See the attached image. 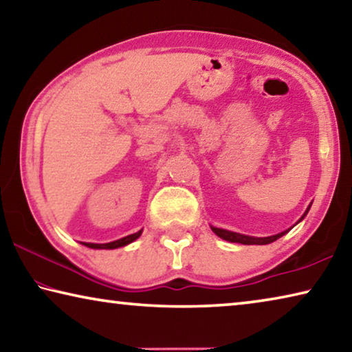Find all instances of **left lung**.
<instances>
[{
    "instance_id": "obj_1",
    "label": "left lung",
    "mask_w": 352,
    "mask_h": 352,
    "mask_svg": "<svg viewBox=\"0 0 352 352\" xmlns=\"http://www.w3.org/2000/svg\"><path fill=\"white\" fill-rule=\"evenodd\" d=\"M311 210V205L307 206V210L302 214L301 219L298 220L296 223H300L302 219L306 217V214ZM295 223V225H296ZM294 225V226H295ZM294 226H290L289 230L283 231V233H278V234H273V236H267V237H254V236H247V234H241V233H234V231H228V230H222V228H216V226H211V230L216 233L220 239H225L228 242H236V243H243V245H267V243H272L275 242L279 237H283L285 233H289V231L294 228Z\"/></svg>"
}]
</instances>
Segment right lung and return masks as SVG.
<instances>
[{
    "label": "right lung",
    "mask_w": 352,
    "mask_h": 352,
    "mask_svg": "<svg viewBox=\"0 0 352 352\" xmlns=\"http://www.w3.org/2000/svg\"><path fill=\"white\" fill-rule=\"evenodd\" d=\"M142 230L136 231V233L133 234H129L126 237H121V239L118 241H113V242H109V243H90V242H83V245L88 247V248H94V250H115V248H119V247H126L129 245V243H132L133 241L138 239V237L141 236Z\"/></svg>",
    "instance_id": "add662e5"
}]
</instances>
